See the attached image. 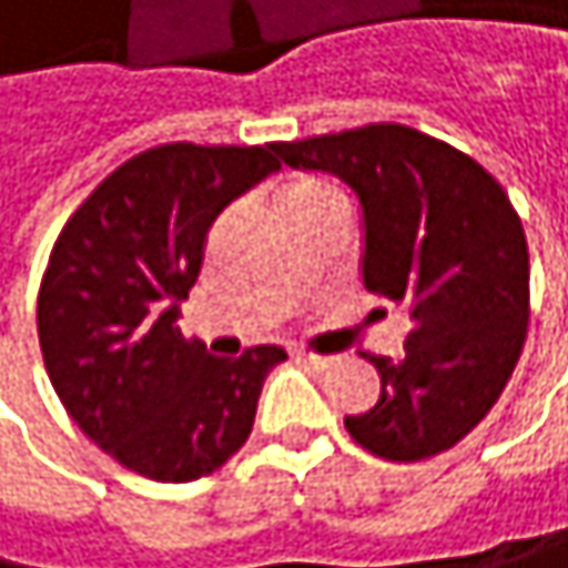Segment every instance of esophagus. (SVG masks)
I'll list each match as a JSON object with an SVG mask.
<instances>
[{"mask_svg":"<svg viewBox=\"0 0 568 568\" xmlns=\"http://www.w3.org/2000/svg\"><path fill=\"white\" fill-rule=\"evenodd\" d=\"M293 357L296 361H303V364H310V367H316V371H326L334 364V357H323V354H310V351H293Z\"/></svg>","mask_w":568,"mask_h":568,"instance_id":"obj_1","label":"esophagus"}]
</instances>
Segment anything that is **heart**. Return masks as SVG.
Returning <instances> with one entry per match:
<instances>
[{
  "label": "heart",
  "mask_w": 568,
  "mask_h": 568,
  "mask_svg": "<svg viewBox=\"0 0 568 568\" xmlns=\"http://www.w3.org/2000/svg\"><path fill=\"white\" fill-rule=\"evenodd\" d=\"M334 204H344L341 190L323 180V176H313V173H300V176H290L275 186V211L282 221L290 217H300V214H313V211H323V207H334Z\"/></svg>",
  "instance_id": "1"
}]
</instances>
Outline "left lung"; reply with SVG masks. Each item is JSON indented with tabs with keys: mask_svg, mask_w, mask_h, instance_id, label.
Wrapping results in <instances>:
<instances>
[{
	"mask_svg": "<svg viewBox=\"0 0 568 568\" xmlns=\"http://www.w3.org/2000/svg\"><path fill=\"white\" fill-rule=\"evenodd\" d=\"M275 152L357 193L364 286L412 316L402 357L361 354L382 398L344 419L351 439L395 464L456 446L505 392L528 334V242L508 193L467 152L395 122Z\"/></svg>",
	"mask_w": 568,
	"mask_h": 568,
	"instance_id": "obj_1",
	"label": "left lung"
}]
</instances>
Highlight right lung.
<instances>
[{
    "label": "right lung",
    "instance_id": "1",
    "mask_svg": "<svg viewBox=\"0 0 568 568\" xmlns=\"http://www.w3.org/2000/svg\"><path fill=\"white\" fill-rule=\"evenodd\" d=\"M268 145L145 149L63 224L50 252L37 331L68 416L122 467L186 484L245 446L262 382L286 351L211 357L176 326L217 214L278 170Z\"/></svg>",
    "mask_w": 568,
    "mask_h": 568
}]
</instances>
